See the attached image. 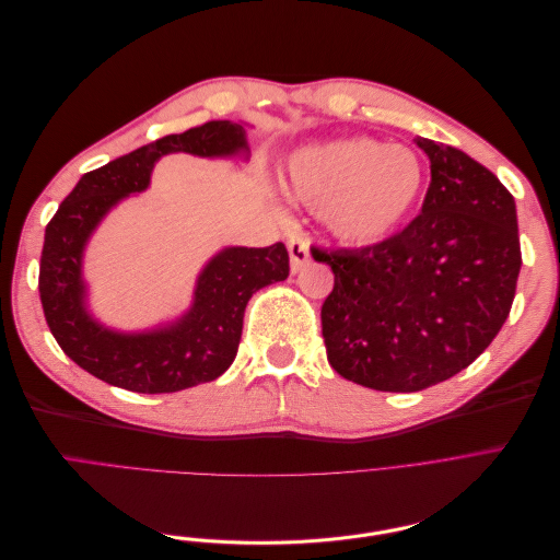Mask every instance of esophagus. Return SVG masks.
I'll return each instance as SVG.
<instances>
[{
    "label": "esophagus",
    "instance_id": "34e87169",
    "mask_svg": "<svg viewBox=\"0 0 560 560\" xmlns=\"http://www.w3.org/2000/svg\"><path fill=\"white\" fill-rule=\"evenodd\" d=\"M287 249H290V268L292 273H299V270H303L308 266L311 261V245L303 241V238H292L290 243H287Z\"/></svg>",
    "mask_w": 560,
    "mask_h": 560
}]
</instances>
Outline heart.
I'll return each mask as SVG.
<instances>
[{
  "label": "heart",
  "mask_w": 560,
  "mask_h": 560,
  "mask_svg": "<svg viewBox=\"0 0 560 560\" xmlns=\"http://www.w3.org/2000/svg\"><path fill=\"white\" fill-rule=\"evenodd\" d=\"M425 182V163L413 149L371 138L306 144L284 171V191L317 206L322 226L348 247L393 238L418 208Z\"/></svg>",
  "instance_id": "heart-1"
}]
</instances>
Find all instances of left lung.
Segmentation results:
<instances>
[{
    "label": "left lung",
    "mask_w": 560,
    "mask_h": 560,
    "mask_svg": "<svg viewBox=\"0 0 560 560\" xmlns=\"http://www.w3.org/2000/svg\"><path fill=\"white\" fill-rule=\"evenodd\" d=\"M413 142L432 163L413 222L374 247L313 249L334 270L327 360L383 393H418L467 369L502 329L521 270L514 196L465 151Z\"/></svg>",
    "instance_id": "1"
}]
</instances>
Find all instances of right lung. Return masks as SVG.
I'll use <instances>...</instances> for the list:
<instances>
[{
	"label": "right lung",
	"instance_id": "right-lung-1",
	"mask_svg": "<svg viewBox=\"0 0 560 560\" xmlns=\"http://www.w3.org/2000/svg\"><path fill=\"white\" fill-rule=\"evenodd\" d=\"M247 128L243 121H208L135 149L83 175L48 222L39 266L44 315L67 358L95 378L142 395L179 393L219 378L238 352L252 294L290 276L282 243L226 245L198 270L189 308L154 327L116 329L91 306L83 261L107 214L126 198L144 194L154 165L167 154L245 163Z\"/></svg>",
	"mask_w": 560,
	"mask_h": 560
}]
</instances>
